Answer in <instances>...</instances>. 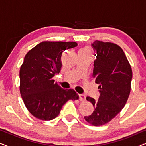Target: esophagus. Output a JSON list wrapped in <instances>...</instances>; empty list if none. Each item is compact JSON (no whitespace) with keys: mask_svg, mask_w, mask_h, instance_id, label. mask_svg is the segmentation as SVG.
<instances>
[{"mask_svg":"<svg viewBox=\"0 0 146 146\" xmlns=\"http://www.w3.org/2000/svg\"><path fill=\"white\" fill-rule=\"evenodd\" d=\"M79 98L80 101H85L86 100V96L84 94H79Z\"/></svg>","mask_w":146,"mask_h":146,"instance_id":"34e87169","label":"esophagus"}]
</instances>
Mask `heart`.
<instances>
[{"mask_svg": "<svg viewBox=\"0 0 146 146\" xmlns=\"http://www.w3.org/2000/svg\"><path fill=\"white\" fill-rule=\"evenodd\" d=\"M80 51H82V52H86V53L92 54V50H91V49L89 47H85L84 48L82 49Z\"/></svg>", "mask_w": 146, "mask_h": 146, "instance_id": "b5f03b06", "label": "heart"}]
</instances>
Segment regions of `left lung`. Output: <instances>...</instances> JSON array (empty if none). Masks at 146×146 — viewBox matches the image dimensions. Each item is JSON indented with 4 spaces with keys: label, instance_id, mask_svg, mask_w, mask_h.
<instances>
[{
    "label": "left lung",
    "instance_id": "obj_1",
    "mask_svg": "<svg viewBox=\"0 0 146 146\" xmlns=\"http://www.w3.org/2000/svg\"><path fill=\"white\" fill-rule=\"evenodd\" d=\"M91 46L96 56L92 76L99 84L100 96L98 100L86 97L94 111L84 119L90 124L99 126L111 121L124 107L130 93L132 70L119 46L98 40Z\"/></svg>",
    "mask_w": 146,
    "mask_h": 146
}]
</instances>
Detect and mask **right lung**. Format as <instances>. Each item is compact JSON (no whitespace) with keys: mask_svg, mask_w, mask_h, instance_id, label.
I'll list each match as a JSON object with an SVG mask.
<instances>
[{"mask_svg":"<svg viewBox=\"0 0 146 146\" xmlns=\"http://www.w3.org/2000/svg\"><path fill=\"white\" fill-rule=\"evenodd\" d=\"M77 46L74 42H42L26 54L20 70V92L33 116L52 120L68 100L78 99L73 89L61 88L52 79L60 72L63 52Z\"/></svg>","mask_w":146,"mask_h":146,"instance_id":"right-lung-1","label":"right lung"}]
</instances>
